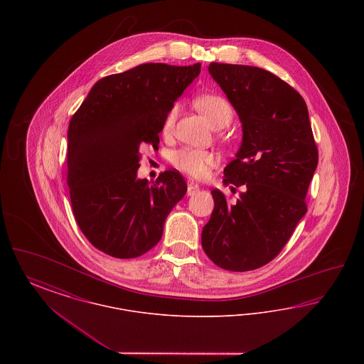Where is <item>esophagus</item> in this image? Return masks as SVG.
I'll use <instances>...</instances> for the list:
<instances>
[{"instance_id": "34e87169", "label": "esophagus", "mask_w": 364, "mask_h": 364, "mask_svg": "<svg viewBox=\"0 0 364 364\" xmlns=\"http://www.w3.org/2000/svg\"><path fill=\"white\" fill-rule=\"evenodd\" d=\"M199 191V184H196V183H188V188H187V193H188V196H192V195H195L196 192Z\"/></svg>"}]
</instances>
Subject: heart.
I'll use <instances>...</instances> for the list:
<instances>
[{"label":"heart","instance_id":"obj_1","mask_svg":"<svg viewBox=\"0 0 364 364\" xmlns=\"http://www.w3.org/2000/svg\"><path fill=\"white\" fill-rule=\"evenodd\" d=\"M196 105L199 110L208 117V122L215 128H224L233 119L232 106L225 98L218 95H205L198 98ZM178 106L174 105L164 120V132L169 134L173 129ZM172 164L183 172L195 178L206 177L211 166L215 165L217 156L211 151L198 149H181L172 154Z\"/></svg>","mask_w":364,"mask_h":364}]
</instances>
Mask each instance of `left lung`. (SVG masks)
Here are the masks:
<instances>
[{"label": "left lung", "mask_w": 364, "mask_h": 364, "mask_svg": "<svg viewBox=\"0 0 364 364\" xmlns=\"http://www.w3.org/2000/svg\"><path fill=\"white\" fill-rule=\"evenodd\" d=\"M208 72L237 112L242 141L224 169V184L245 187L236 205L211 191L214 210L202 230L210 259L230 272L274 259L307 211L306 195L318 165L303 97L269 70L211 63Z\"/></svg>", "instance_id": "8db88e82"}]
</instances>
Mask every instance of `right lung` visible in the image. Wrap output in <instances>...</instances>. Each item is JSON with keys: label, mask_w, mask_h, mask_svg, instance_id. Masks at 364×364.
Listing matches in <instances>:
<instances>
[{"label": "right lung", "mask_w": 364, "mask_h": 364, "mask_svg": "<svg viewBox=\"0 0 364 364\" xmlns=\"http://www.w3.org/2000/svg\"><path fill=\"white\" fill-rule=\"evenodd\" d=\"M200 73V64H141L109 75L90 90L68 128V176L75 220L105 254L131 259L161 240L164 224L187 192L177 171L156 183L138 178L139 149L158 134L177 98Z\"/></svg>", "instance_id": "1"}]
</instances>
